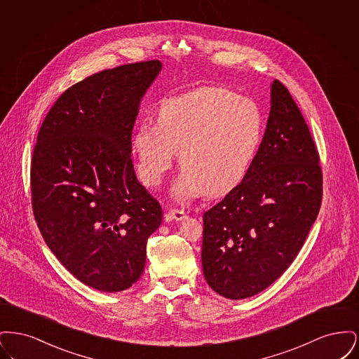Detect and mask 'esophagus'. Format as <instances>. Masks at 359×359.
<instances>
[{"label": "esophagus", "instance_id": "34e87169", "mask_svg": "<svg viewBox=\"0 0 359 359\" xmlns=\"http://www.w3.org/2000/svg\"><path fill=\"white\" fill-rule=\"evenodd\" d=\"M168 215L175 221H184L187 218V214L183 210H177V208H172L168 212Z\"/></svg>", "mask_w": 359, "mask_h": 359}]
</instances>
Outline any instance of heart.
Returning a JSON list of instances; mask_svg holds the SVG:
<instances>
[{"mask_svg":"<svg viewBox=\"0 0 359 359\" xmlns=\"http://www.w3.org/2000/svg\"><path fill=\"white\" fill-rule=\"evenodd\" d=\"M264 129L259 104L230 88L210 86L170 97L158 104L156 125L142 123L133 137L137 171L147 186L156 187L180 151L184 170L173 184V196H219L248 175Z\"/></svg>","mask_w":359,"mask_h":359,"instance_id":"b5f03b06","label":"heart"}]
</instances>
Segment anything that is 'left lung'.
<instances>
[{
	"label": "left lung",
	"mask_w": 359,
	"mask_h": 359,
	"mask_svg": "<svg viewBox=\"0 0 359 359\" xmlns=\"http://www.w3.org/2000/svg\"><path fill=\"white\" fill-rule=\"evenodd\" d=\"M319 161L304 117L276 79L266 130L250 170L203 214V274L217 293L246 299L288 269L320 210Z\"/></svg>",
	"instance_id": "8db88e82"
}]
</instances>
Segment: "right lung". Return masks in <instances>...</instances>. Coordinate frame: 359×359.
<instances>
[{"mask_svg": "<svg viewBox=\"0 0 359 359\" xmlns=\"http://www.w3.org/2000/svg\"><path fill=\"white\" fill-rule=\"evenodd\" d=\"M160 69L148 60L87 76L56 100L37 133L34 219L52 253L94 290L132 287L163 221L132 158L138 103Z\"/></svg>", "mask_w": 359, "mask_h": 359, "instance_id": "add662e5", "label": "right lung"}]
</instances>
